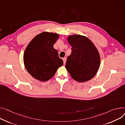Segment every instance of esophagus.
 Returning a JSON list of instances; mask_svg holds the SVG:
<instances>
[{"instance_id": "obj_1", "label": "esophagus", "mask_w": 125, "mask_h": 125, "mask_svg": "<svg viewBox=\"0 0 125 125\" xmlns=\"http://www.w3.org/2000/svg\"><path fill=\"white\" fill-rule=\"evenodd\" d=\"M63 63H64V64H65L66 63V58H64L63 59Z\"/></svg>"}]
</instances>
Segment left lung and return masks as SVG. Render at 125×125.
Returning a JSON list of instances; mask_svg holds the SVG:
<instances>
[{
  "label": "left lung",
  "instance_id": "left-lung-1",
  "mask_svg": "<svg viewBox=\"0 0 125 125\" xmlns=\"http://www.w3.org/2000/svg\"><path fill=\"white\" fill-rule=\"evenodd\" d=\"M72 51L67 58L65 67L72 78L79 82L93 78L100 65L97 50L89 39L79 35L68 37Z\"/></svg>",
  "mask_w": 125,
  "mask_h": 125
}]
</instances>
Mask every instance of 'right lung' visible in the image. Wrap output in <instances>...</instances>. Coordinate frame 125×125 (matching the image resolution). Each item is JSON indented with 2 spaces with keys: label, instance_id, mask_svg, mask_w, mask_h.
<instances>
[{
  "label": "right lung",
  "instance_id": "add662e5",
  "mask_svg": "<svg viewBox=\"0 0 125 125\" xmlns=\"http://www.w3.org/2000/svg\"><path fill=\"white\" fill-rule=\"evenodd\" d=\"M59 38L56 33L43 32L36 36L29 44L23 55V62L28 72L35 79L46 81L55 75L63 64L53 45Z\"/></svg>",
  "mask_w": 125,
  "mask_h": 125
}]
</instances>
